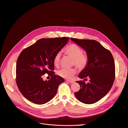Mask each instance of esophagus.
Listing matches in <instances>:
<instances>
[{
	"label": "esophagus",
	"instance_id": "esophagus-1",
	"mask_svg": "<svg viewBox=\"0 0 128 128\" xmlns=\"http://www.w3.org/2000/svg\"><path fill=\"white\" fill-rule=\"evenodd\" d=\"M66 82H68L69 83H71V84L74 83V80H66Z\"/></svg>",
	"mask_w": 128,
	"mask_h": 128
}]
</instances>
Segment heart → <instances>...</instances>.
<instances>
[{
  "label": "heart",
  "mask_w": 128,
  "mask_h": 128,
  "mask_svg": "<svg viewBox=\"0 0 128 128\" xmlns=\"http://www.w3.org/2000/svg\"><path fill=\"white\" fill-rule=\"evenodd\" d=\"M64 52L67 55L74 59L72 64L79 69H84L89 62V58L87 54L83 53V50L80 46L74 44L67 46ZM61 60V54L58 52L54 59V64L55 66H59ZM76 73L75 68H63L58 72L59 76L67 79H71Z\"/></svg>",
  "instance_id": "obj_1"
}]
</instances>
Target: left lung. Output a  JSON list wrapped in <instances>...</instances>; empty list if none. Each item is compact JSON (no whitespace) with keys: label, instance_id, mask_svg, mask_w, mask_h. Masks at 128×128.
Here are the masks:
<instances>
[{"label":"left lung","instance_id":"obj_1","mask_svg":"<svg viewBox=\"0 0 128 128\" xmlns=\"http://www.w3.org/2000/svg\"><path fill=\"white\" fill-rule=\"evenodd\" d=\"M70 39L82 48L89 58L87 66L80 72L78 77H89V82L86 84L84 80L76 81L80 89L74 95L83 103L94 104L105 96L113 84L115 74L113 57L111 52L98 41L73 38Z\"/></svg>","mask_w":128,"mask_h":128}]
</instances>
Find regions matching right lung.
<instances>
[{
  "mask_svg": "<svg viewBox=\"0 0 128 128\" xmlns=\"http://www.w3.org/2000/svg\"><path fill=\"white\" fill-rule=\"evenodd\" d=\"M68 37L42 38L23 50L16 63L18 88L28 100L38 104L48 102L56 96L63 78L54 74V59L68 42ZM48 73V81L42 80Z\"/></svg>",
  "mask_w": 128,
  "mask_h": 128,
  "instance_id": "obj_1",
  "label": "right lung"
}]
</instances>
